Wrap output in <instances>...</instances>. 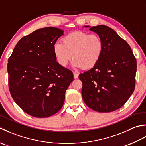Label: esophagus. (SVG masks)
<instances>
[{
	"label": "esophagus",
	"mask_w": 146,
	"mask_h": 146,
	"mask_svg": "<svg viewBox=\"0 0 146 146\" xmlns=\"http://www.w3.org/2000/svg\"><path fill=\"white\" fill-rule=\"evenodd\" d=\"M73 74H74V78L77 79V77H78V76H79V74H77V73H76V72H74Z\"/></svg>",
	"instance_id": "esophagus-1"
}]
</instances>
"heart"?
Returning a JSON list of instances; mask_svg holds the SVG:
<instances>
[{"label": "heart", "mask_w": 146, "mask_h": 146, "mask_svg": "<svg viewBox=\"0 0 146 146\" xmlns=\"http://www.w3.org/2000/svg\"><path fill=\"white\" fill-rule=\"evenodd\" d=\"M62 41L53 44V51L56 62L62 67H66L72 56L74 67L90 69L97 64L103 53V42L96 34L74 31L64 36Z\"/></svg>", "instance_id": "obj_1"}]
</instances>
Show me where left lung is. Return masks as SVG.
I'll return each instance as SVG.
<instances>
[{
    "label": "left lung",
    "instance_id": "obj_1",
    "mask_svg": "<svg viewBox=\"0 0 146 146\" xmlns=\"http://www.w3.org/2000/svg\"><path fill=\"white\" fill-rule=\"evenodd\" d=\"M90 29L102 38L103 50L93 69L79 74L82 96L93 110L111 112L121 108L135 90L136 58L129 44L111 28L99 25Z\"/></svg>",
    "mask_w": 146,
    "mask_h": 146
}]
</instances>
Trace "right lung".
I'll list each match as a JSON object with an SVG mask.
<instances>
[{"label": "right lung", "mask_w": 146, "mask_h": 146, "mask_svg": "<svg viewBox=\"0 0 146 146\" xmlns=\"http://www.w3.org/2000/svg\"><path fill=\"white\" fill-rule=\"evenodd\" d=\"M63 30L46 27L23 37L8 59V84L12 97L26 113L46 118L62 108L74 80L70 70L59 65L53 46Z\"/></svg>", "instance_id": "add662e5"}]
</instances>
